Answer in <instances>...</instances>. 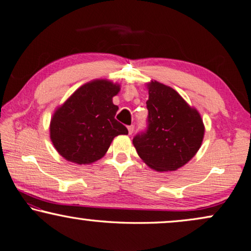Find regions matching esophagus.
<instances>
[{"instance_id":"obj_1","label":"esophagus","mask_w":251,"mask_h":251,"mask_svg":"<svg viewBox=\"0 0 251 251\" xmlns=\"http://www.w3.org/2000/svg\"><path fill=\"white\" fill-rule=\"evenodd\" d=\"M128 130H129V134H132L133 131H134V126H129Z\"/></svg>"}]
</instances>
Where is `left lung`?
Masks as SVG:
<instances>
[{
	"mask_svg": "<svg viewBox=\"0 0 251 251\" xmlns=\"http://www.w3.org/2000/svg\"><path fill=\"white\" fill-rule=\"evenodd\" d=\"M148 89V128L135 135L133 146L151 169L175 171L200 150L205 132L203 120L173 88L152 80Z\"/></svg>",
	"mask_w": 251,
	"mask_h": 251,
	"instance_id": "obj_1",
	"label": "left lung"
}]
</instances>
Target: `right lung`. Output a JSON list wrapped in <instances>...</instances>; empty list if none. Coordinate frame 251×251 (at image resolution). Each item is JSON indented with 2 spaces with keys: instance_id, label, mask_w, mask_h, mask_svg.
<instances>
[{
  "instance_id": "add662e5",
  "label": "right lung",
  "mask_w": 251,
  "mask_h": 251,
  "mask_svg": "<svg viewBox=\"0 0 251 251\" xmlns=\"http://www.w3.org/2000/svg\"><path fill=\"white\" fill-rule=\"evenodd\" d=\"M120 85L97 79L74 92L56 109L50 120V140L59 154L77 164L101 159L120 134L128 129L114 119L118 105L112 98Z\"/></svg>"
}]
</instances>
